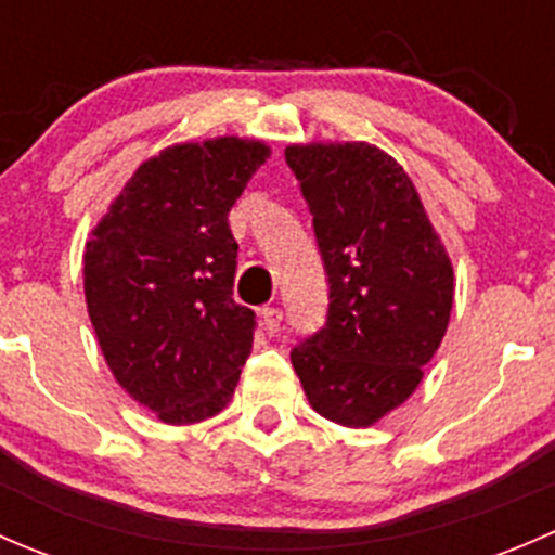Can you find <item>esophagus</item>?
<instances>
[{
  "mask_svg": "<svg viewBox=\"0 0 555 555\" xmlns=\"http://www.w3.org/2000/svg\"><path fill=\"white\" fill-rule=\"evenodd\" d=\"M260 317H262V324H266L268 333H276L279 324H282L284 311L279 309V306H266V309L260 311Z\"/></svg>",
  "mask_w": 555,
  "mask_h": 555,
  "instance_id": "obj_1",
  "label": "esophagus"
}]
</instances>
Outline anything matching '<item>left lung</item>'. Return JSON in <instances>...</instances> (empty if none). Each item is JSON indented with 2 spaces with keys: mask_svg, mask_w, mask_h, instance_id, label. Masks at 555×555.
<instances>
[{
  "mask_svg": "<svg viewBox=\"0 0 555 555\" xmlns=\"http://www.w3.org/2000/svg\"><path fill=\"white\" fill-rule=\"evenodd\" d=\"M313 217L327 322L293 349L311 408L371 427L408 400L453 306V268L411 177L367 142L284 150Z\"/></svg>",
  "mask_w": 555,
  "mask_h": 555,
  "instance_id": "1",
  "label": "left lung"
}]
</instances>
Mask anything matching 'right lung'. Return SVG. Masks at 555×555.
<instances>
[{
	"label": "right lung",
	"instance_id": "1",
	"mask_svg": "<svg viewBox=\"0 0 555 555\" xmlns=\"http://www.w3.org/2000/svg\"><path fill=\"white\" fill-rule=\"evenodd\" d=\"M271 147L220 137L160 150L128 179L82 255L86 304L115 382L166 424L231 402L255 311L233 300L228 211Z\"/></svg>",
	"mask_w": 555,
	"mask_h": 555
}]
</instances>
